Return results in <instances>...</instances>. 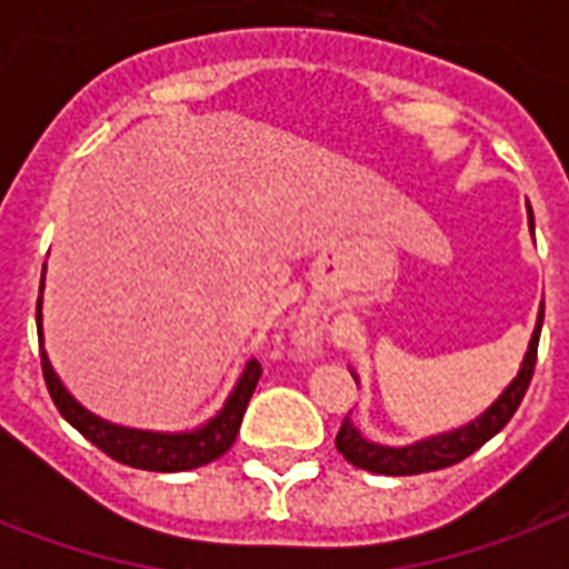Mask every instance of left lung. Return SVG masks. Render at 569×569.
<instances>
[{
  "mask_svg": "<svg viewBox=\"0 0 569 569\" xmlns=\"http://www.w3.org/2000/svg\"><path fill=\"white\" fill-rule=\"evenodd\" d=\"M529 230L535 232V218H531L529 209ZM540 328H543V301L538 307V321H535V330H531L529 351L522 357L520 372L513 375L511 383L499 392L493 405H487L476 419L458 425V428H449V431L431 433V437H422V440L405 442V446H387V442L369 440L355 422L351 416H346V422L337 433V449L342 451V458L348 463H355L357 469H366V472H378V476H419V472H431V469H442L458 463V460L469 458L472 451L481 449L490 437L502 431L505 425L511 422V416L517 413L526 389H529L531 372H535V360H538V339ZM355 375L357 387H360V378Z\"/></svg>",
  "mask_w": 569,
  "mask_h": 569,
  "instance_id": "1",
  "label": "left lung"
}]
</instances>
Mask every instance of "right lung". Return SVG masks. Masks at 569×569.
Listing matches in <instances>:
<instances>
[{
  "instance_id": "1",
  "label": "right lung",
  "mask_w": 569,
  "mask_h": 569,
  "mask_svg": "<svg viewBox=\"0 0 569 569\" xmlns=\"http://www.w3.org/2000/svg\"><path fill=\"white\" fill-rule=\"evenodd\" d=\"M43 280H47V266L40 277V295H38V339H40V366H43V380L52 401H56L58 413L64 416L67 422L73 425L76 431L88 437V440L102 449L109 458L118 463L136 469H150V472H186V469L203 467L221 458L223 451L230 449L239 433L241 416L248 410V401L257 389V380L262 375L257 360H248L241 375L232 383L230 396L223 398V405L214 410L206 422L186 428V431H150V428H129L102 419L91 413L82 401L64 387V380L49 363L47 346H43Z\"/></svg>"
}]
</instances>
